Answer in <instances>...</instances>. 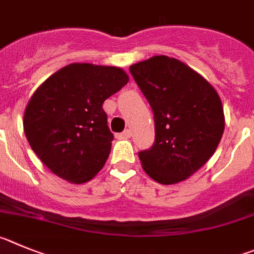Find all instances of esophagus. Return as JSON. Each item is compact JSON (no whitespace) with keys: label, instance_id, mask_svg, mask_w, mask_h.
Here are the masks:
<instances>
[{"label":"esophagus","instance_id":"esophagus-1","mask_svg":"<svg viewBox=\"0 0 254 254\" xmlns=\"http://www.w3.org/2000/svg\"><path fill=\"white\" fill-rule=\"evenodd\" d=\"M130 136H131V131H130L129 129H127V130H124L123 132H120V134H118V135H116V138H118V139H127V138H130Z\"/></svg>","mask_w":254,"mask_h":254}]
</instances>
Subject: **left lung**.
Instances as JSON below:
<instances>
[{
  "label": "left lung",
  "mask_w": 254,
  "mask_h": 254,
  "mask_svg": "<svg viewBox=\"0 0 254 254\" xmlns=\"http://www.w3.org/2000/svg\"><path fill=\"white\" fill-rule=\"evenodd\" d=\"M129 70L154 116V143L139 152L141 166L159 184L184 181L218 148L225 127L220 97L204 77L170 57L155 56Z\"/></svg>",
  "instance_id": "1"
}]
</instances>
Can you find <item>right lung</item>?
<instances>
[{
	"mask_svg": "<svg viewBox=\"0 0 254 254\" xmlns=\"http://www.w3.org/2000/svg\"><path fill=\"white\" fill-rule=\"evenodd\" d=\"M127 81L122 68L73 63L35 91L24 114V131L52 172L73 184L100 172L114 140L102 104Z\"/></svg>",
	"mask_w": 254,
	"mask_h": 254,
	"instance_id": "obj_1",
	"label": "right lung"
}]
</instances>
